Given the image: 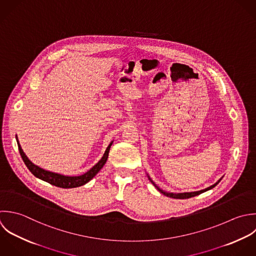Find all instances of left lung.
Returning <instances> with one entry per match:
<instances>
[{
	"mask_svg": "<svg viewBox=\"0 0 256 256\" xmlns=\"http://www.w3.org/2000/svg\"><path fill=\"white\" fill-rule=\"evenodd\" d=\"M148 180L152 182V184L160 190V192H162V194H164V196H168V198H180V200H186V198H192V196H198V194H202V192H208V190H212V188H214L216 184H220V182L222 180V178L218 180V182H216L214 184H212V186H210V188H206V190H200V192H182V194H174V192H164V190H160L152 180V178L148 176Z\"/></svg>",
	"mask_w": 256,
	"mask_h": 256,
	"instance_id": "8db88e82",
	"label": "left lung"
}]
</instances>
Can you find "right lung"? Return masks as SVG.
I'll return each instance as SVG.
<instances>
[{
	"label": "right lung",
	"instance_id": "1",
	"mask_svg": "<svg viewBox=\"0 0 256 256\" xmlns=\"http://www.w3.org/2000/svg\"><path fill=\"white\" fill-rule=\"evenodd\" d=\"M16 140L18 142V152L20 154L24 162V164L26 166V168H28V170L38 178L46 182L52 186H56L58 188H78V186H82L84 184H86V182H88L90 180L94 178V176H96V174L102 168V166H104V164L106 162L108 156V152H110V148L112 144V142L108 144V146L106 148L102 158H100V160L90 170H88L86 174H82V176H64V174H56V172H52L48 170H46L44 168H40V166L34 164L28 158V156L24 154V152H22L18 140V136H16Z\"/></svg>",
	"mask_w": 256,
	"mask_h": 256
}]
</instances>
